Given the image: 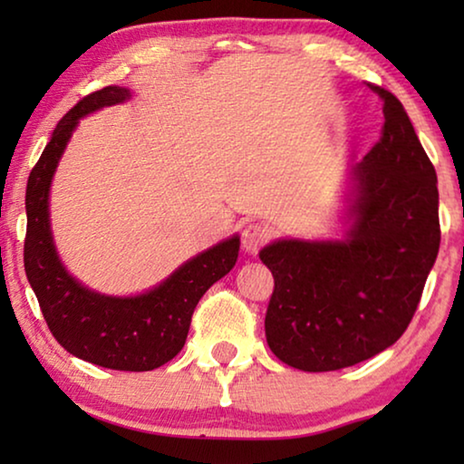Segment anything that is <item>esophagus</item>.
<instances>
[{
    "instance_id": "esophagus-1",
    "label": "esophagus",
    "mask_w": 464,
    "mask_h": 464,
    "mask_svg": "<svg viewBox=\"0 0 464 464\" xmlns=\"http://www.w3.org/2000/svg\"><path fill=\"white\" fill-rule=\"evenodd\" d=\"M268 230L262 224H249L245 226L243 230V249L246 253H251V256H256V253L262 249L266 240H268Z\"/></svg>"
}]
</instances>
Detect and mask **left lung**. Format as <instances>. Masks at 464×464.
<instances>
[{
    "label": "left lung",
    "mask_w": 464,
    "mask_h": 464,
    "mask_svg": "<svg viewBox=\"0 0 464 464\" xmlns=\"http://www.w3.org/2000/svg\"><path fill=\"white\" fill-rule=\"evenodd\" d=\"M370 88L382 137L348 173L344 238H278L259 251L275 276L266 340L302 372L342 370L395 344L440 251L433 164L395 94Z\"/></svg>",
    "instance_id": "left-lung-1"
}]
</instances>
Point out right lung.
<instances>
[{"label":"right lung","instance_id":"add662e5","mask_svg":"<svg viewBox=\"0 0 464 464\" xmlns=\"http://www.w3.org/2000/svg\"><path fill=\"white\" fill-rule=\"evenodd\" d=\"M129 88L105 86L72 107L53 132L27 181L24 272L56 342L73 357L120 372H150L186 344L196 304L234 268L238 234L181 264L173 275L137 295H107L82 285L63 266L50 227V186L80 120L124 103Z\"/></svg>","mask_w":464,"mask_h":464}]
</instances>
